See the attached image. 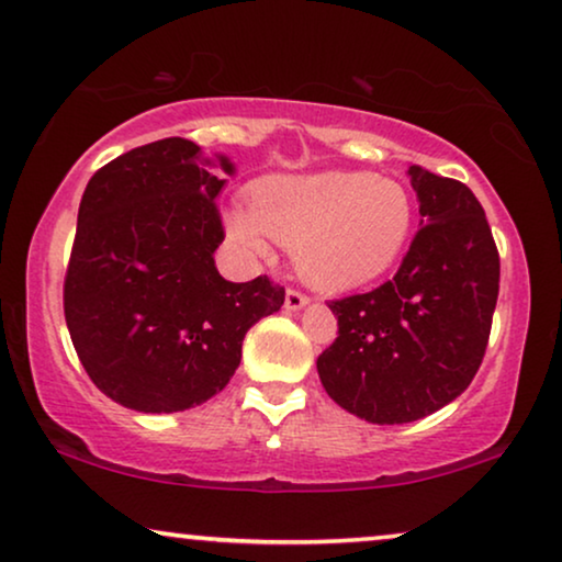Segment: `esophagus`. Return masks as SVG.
I'll return each instance as SVG.
<instances>
[{
  "label": "esophagus",
  "instance_id": "esophagus-1",
  "mask_svg": "<svg viewBox=\"0 0 562 562\" xmlns=\"http://www.w3.org/2000/svg\"><path fill=\"white\" fill-rule=\"evenodd\" d=\"M305 305H307V297L303 295V292H297V290L284 292V307H288V311H303Z\"/></svg>",
  "mask_w": 562,
  "mask_h": 562
}]
</instances>
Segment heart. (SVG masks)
Segmentation results:
<instances>
[{
  "instance_id": "heart-1",
  "label": "heart",
  "mask_w": 562,
  "mask_h": 562,
  "mask_svg": "<svg viewBox=\"0 0 562 562\" xmlns=\"http://www.w3.org/2000/svg\"><path fill=\"white\" fill-rule=\"evenodd\" d=\"M413 221V195L400 180L318 170L259 180L247 209L228 213L226 228L249 255H270V239L290 247L300 278L313 288L346 290L397 262Z\"/></svg>"
}]
</instances>
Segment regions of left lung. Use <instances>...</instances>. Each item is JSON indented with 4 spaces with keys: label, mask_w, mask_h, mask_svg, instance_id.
Wrapping results in <instances>:
<instances>
[{
    "label": "left lung",
    "mask_w": 562,
    "mask_h": 562,
    "mask_svg": "<svg viewBox=\"0 0 562 562\" xmlns=\"http://www.w3.org/2000/svg\"><path fill=\"white\" fill-rule=\"evenodd\" d=\"M420 224L397 274L330 300L338 338L318 357L328 397L374 425L420 420L453 402L484 359L499 251L469 186L409 165Z\"/></svg>",
    "instance_id": "obj_1"
}]
</instances>
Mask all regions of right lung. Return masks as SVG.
<instances>
[{"label":"right lung","instance_id":"right-lung-1","mask_svg":"<svg viewBox=\"0 0 562 562\" xmlns=\"http://www.w3.org/2000/svg\"><path fill=\"white\" fill-rule=\"evenodd\" d=\"M226 155L191 139L134 147L86 186L63 288L70 341L106 397L137 413H183L218 394L241 361L247 330L278 313L284 288L228 282L213 251Z\"/></svg>","mask_w":562,"mask_h":562}]
</instances>
